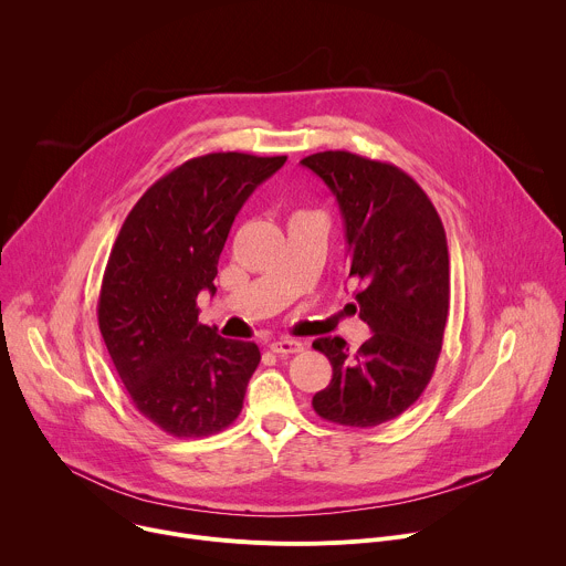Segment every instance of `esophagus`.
Masks as SVG:
<instances>
[{
    "mask_svg": "<svg viewBox=\"0 0 566 566\" xmlns=\"http://www.w3.org/2000/svg\"><path fill=\"white\" fill-rule=\"evenodd\" d=\"M304 349V345L300 343V340H295V338H280V340H273L271 343V352L273 354H282V356H286V354H300Z\"/></svg>",
    "mask_w": 566,
    "mask_h": 566,
    "instance_id": "1",
    "label": "esophagus"
}]
</instances>
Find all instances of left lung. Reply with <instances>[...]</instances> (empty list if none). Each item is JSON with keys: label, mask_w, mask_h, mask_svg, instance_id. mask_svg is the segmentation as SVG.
Returning <instances> with one entry per match:
<instances>
[{"label": "left lung", "mask_w": 566, "mask_h": 566, "mask_svg": "<svg viewBox=\"0 0 566 566\" xmlns=\"http://www.w3.org/2000/svg\"><path fill=\"white\" fill-rule=\"evenodd\" d=\"M302 166L336 195L356 302L374 332L356 354L338 336L313 343L334 367L313 410L329 423L374 428L406 412L434 374L450 306L446 230L423 188L391 164L329 149Z\"/></svg>", "instance_id": "obj_1"}]
</instances>
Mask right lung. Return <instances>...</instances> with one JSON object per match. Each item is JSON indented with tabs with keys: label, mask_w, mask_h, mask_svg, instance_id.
Segmentation results:
<instances>
[{
	"label": "right lung",
	"mask_w": 566,
	"mask_h": 566,
	"mask_svg": "<svg viewBox=\"0 0 566 566\" xmlns=\"http://www.w3.org/2000/svg\"><path fill=\"white\" fill-rule=\"evenodd\" d=\"M286 156L212 151L160 177L129 210L103 275L98 327L134 408L179 439L221 432L241 412L260 347L199 322L219 255L251 192Z\"/></svg>",
	"instance_id": "1"
}]
</instances>
